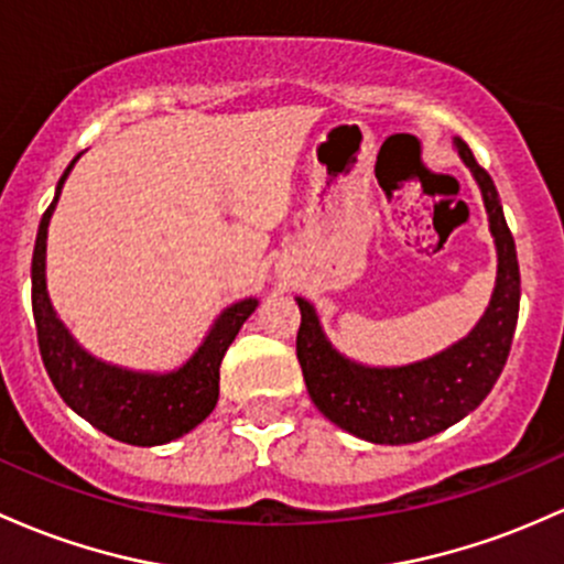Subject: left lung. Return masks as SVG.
<instances>
[{
  "label": "left lung",
  "instance_id": "1",
  "mask_svg": "<svg viewBox=\"0 0 564 564\" xmlns=\"http://www.w3.org/2000/svg\"><path fill=\"white\" fill-rule=\"evenodd\" d=\"M453 141L479 184L498 251L490 305L466 337L406 367H367L334 348L315 307L296 296L302 313L296 358L307 393L324 417L364 442L412 444L449 429L487 399L509 358L519 318L517 249L490 173L476 163L466 141L457 135Z\"/></svg>",
  "mask_w": 564,
  "mask_h": 564
}]
</instances>
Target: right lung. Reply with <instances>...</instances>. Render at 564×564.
Returning a JSON list of instances; mask_svg holds the SVG:
<instances>
[{"instance_id": "right-lung-1", "label": "right lung", "mask_w": 564, "mask_h": 564, "mask_svg": "<svg viewBox=\"0 0 564 564\" xmlns=\"http://www.w3.org/2000/svg\"><path fill=\"white\" fill-rule=\"evenodd\" d=\"M77 160L79 154L58 178L53 203L42 214L34 257H31V311H34L42 364L61 399L79 417L88 420L93 429L133 447L169 444L200 425L214 412L219 401L221 358L246 318L257 311L259 300L246 296L225 307L203 337L200 348L173 372H135V369L101 361L85 350L55 313L45 275L47 225H51L66 176Z\"/></svg>"}]
</instances>
